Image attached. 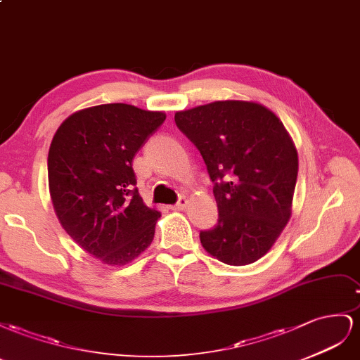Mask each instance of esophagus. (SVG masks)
Wrapping results in <instances>:
<instances>
[{
  "label": "esophagus",
  "instance_id": "obj_1",
  "mask_svg": "<svg viewBox=\"0 0 360 360\" xmlns=\"http://www.w3.org/2000/svg\"><path fill=\"white\" fill-rule=\"evenodd\" d=\"M187 203H188V200L186 199V198H179V200H178V203H174V205H172V210H174V211H182L184 208L187 207Z\"/></svg>",
  "mask_w": 360,
  "mask_h": 360
}]
</instances>
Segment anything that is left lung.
<instances>
[{
  "label": "left lung",
  "mask_w": 360,
  "mask_h": 360,
  "mask_svg": "<svg viewBox=\"0 0 360 360\" xmlns=\"http://www.w3.org/2000/svg\"><path fill=\"white\" fill-rule=\"evenodd\" d=\"M176 127L207 164L219 223L203 249L228 265L253 264L291 217L299 155L274 112L253 101H215L174 112Z\"/></svg>",
  "instance_id": "obj_1"
}]
</instances>
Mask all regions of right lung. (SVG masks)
<instances>
[{
    "label": "right lung",
    "instance_id": "add662e5",
    "mask_svg": "<svg viewBox=\"0 0 360 360\" xmlns=\"http://www.w3.org/2000/svg\"><path fill=\"white\" fill-rule=\"evenodd\" d=\"M166 112L129 104L75 111L58 127L48 153V184L60 224L102 264L120 266L145 252L160 211L143 202L132 158Z\"/></svg>",
    "mask_w": 360,
    "mask_h": 360
}]
</instances>
